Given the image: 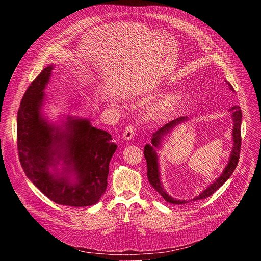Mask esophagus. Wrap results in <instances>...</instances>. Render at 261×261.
Instances as JSON below:
<instances>
[{
	"mask_svg": "<svg viewBox=\"0 0 261 261\" xmlns=\"http://www.w3.org/2000/svg\"><path fill=\"white\" fill-rule=\"evenodd\" d=\"M134 132H135V129H134L133 126H131V125L127 126V127L125 128V130H124V133H123L124 139H125V140H130V139H132V137L134 136Z\"/></svg>",
	"mask_w": 261,
	"mask_h": 261,
	"instance_id": "obj_1",
	"label": "esophagus"
}]
</instances>
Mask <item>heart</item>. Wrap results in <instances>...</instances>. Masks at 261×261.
<instances>
[{"instance_id": "b5f03b06", "label": "heart", "mask_w": 261, "mask_h": 261, "mask_svg": "<svg viewBox=\"0 0 261 261\" xmlns=\"http://www.w3.org/2000/svg\"><path fill=\"white\" fill-rule=\"evenodd\" d=\"M174 102H175V97H173L171 95L166 96L151 109V111H150L151 117L159 118L160 116H162L163 114L166 113V111L173 105Z\"/></svg>"}]
</instances>
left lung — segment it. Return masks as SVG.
<instances>
[{"instance_id": "8db88e82", "label": "left lung", "mask_w": 261, "mask_h": 261, "mask_svg": "<svg viewBox=\"0 0 261 261\" xmlns=\"http://www.w3.org/2000/svg\"><path fill=\"white\" fill-rule=\"evenodd\" d=\"M226 82V81H225ZM226 84L228 85V88L231 91L233 90V87L230 85L229 82H226ZM230 110L232 111V119H233V130H232V136H233V147L232 151L230 154V159L228 162V165L225 167L224 171L222 172V174L213 182L208 187L202 191L198 196H196L193 200H200V199H204L210 197L212 194H214L221 186L224 184L232 174V172L234 171L238 163H239V159H240V153H241V143H242V136H241V125H242V110L241 107L238 105H234L230 108ZM187 120V117H180L177 118L167 124H165L162 128H160L157 132H155L153 134V138H152V145L146 144L144 146L143 150V155L144 158L146 160V165H147V178L150 184L153 186V188L169 203H173V204H185L190 202L189 200H176L173 199L171 196H169L164 188L162 187L161 185V180H160V172H159V166H158V158L155 152V148L159 146L161 139L163 138V136H165L166 134H168L175 126H177L178 124H180L181 122Z\"/></svg>"}]
</instances>
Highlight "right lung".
Segmentation results:
<instances>
[{"mask_svg":"<svg viewBox=\"0 0 261 261\" xmlns=\"http://www.w3.org/2000/svg\"><path fill=\"white\" fill-rule=\"evenodd\" d=\"M54 66L44 68L27 89L17 113V150L29 179L51 201L69 206L97 203L107 187L109 162L118 145L111 135L88 120L68 118L65 129L48 125L41 117L46 84ZM63 161L64 173L49 169Z\"/></svg>","mask_w":261,"mask_h":261,"instance_id":"add662e5","label":"right lung"}]
</instances>
